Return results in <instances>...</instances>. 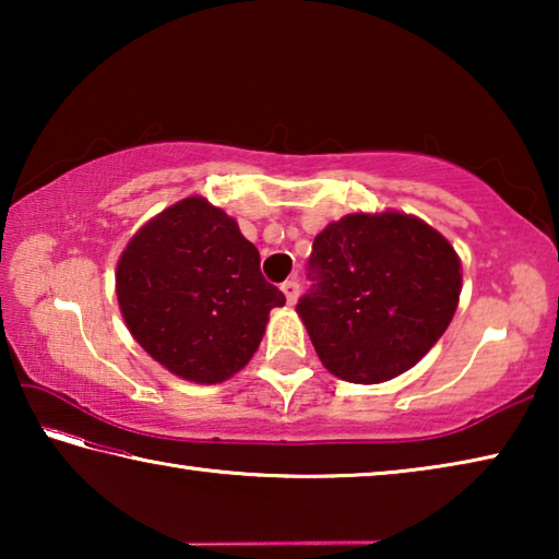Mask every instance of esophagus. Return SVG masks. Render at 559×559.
Segmentation results:
<instances>
[{
  "instance_id": "34e87169",
  "label": "esophagus",
  "mask_w": 559,
  "mask_h": 559,
  "mask_svg": "<svg viewBox=\"0 0 559 559\" xmlns=\"http://www.w3.org/2000/svg\"><path fill=\"white\" fill-rule=\"evenodd\" d=\"M283 293H286V300H288V306H293V302L298 300V293H300V286H298V281L296 278H288L286 283H283Z\"/></svg>"
}]
</instances>
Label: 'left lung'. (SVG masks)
Returning a JSON list of instances; mask_svg holds the SVG:
<instances>
[{"mask_svg":"<svg viewBox=\"0 0 559 559\" xmlns=\"http://www.w3.org/2000/svg\"><path fill=\"white\" fill-rule=\"evenodd\" d=\"M308 278L296 310L320 362L340 380L380 384L419 362L449 328L461 261L416 216L347 214L316 236Z\"/></svg>","mask_w":559,"mask_h":559,"instance_id":"obj_1","label":"left lung"}]
</instances>
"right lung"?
<instances>
[{
  "label": "right lung",
  "instance_id": "add662e5",
  "mask_svg": "<svg viewBox=\"0 0 559 559\" xmlns=\"http://www.w3.org/2000/svg\"><path fill=\"white\" fill-rule=\"evenodd\" d=\"M128 330L182 380H229L257 353L286 296L261 273L259 249L202 197H187L132 236L116 273Z\"/></svg>",
  "mask_w": 559,
  "mask_h": 559
}]
</instances>
